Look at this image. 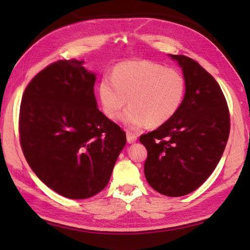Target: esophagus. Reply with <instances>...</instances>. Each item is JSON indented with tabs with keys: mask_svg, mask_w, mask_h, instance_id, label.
<instances>
[{
	"mask_svg": "<svg viewBox=\"0 0 250 250\" xmlns=\"http://www.w3.org/2000/svg\"><path fill=\"white\" fill-rule=\"evenodd\" d=\"M136 139H137L136 134L132 133V132H130V131H126V141H128L129 144H132V143H134L136 141Z\"/></svg>",
	"mask_w": 250,
	"mask_h": 250,
	"instance_id": "34e87169",
	"label": "esophagus"
}]
</instances>
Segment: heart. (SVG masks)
Here are the masks:
<instances>
[{"mask_svg":"<svg viewBox=\"0 0 250 250\" xmlns=\"http://www.w3.org/2000/svg\"><path fill=\"white\" fill-rule=\"evenodd\" d=\"M186 91L182 73L147 60L120 63L98 87L103 113L109 119L118 118L128 102L122 121L133 130L167 124L182 107Z\"/></svg>","mask_w":250,"mask_h":250,"instance_id":"obj_1","label":"heart"}]
</instances>
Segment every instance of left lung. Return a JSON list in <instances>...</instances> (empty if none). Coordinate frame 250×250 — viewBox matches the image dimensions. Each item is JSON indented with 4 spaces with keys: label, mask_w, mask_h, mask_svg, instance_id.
Returning <instances> with one entry per match:
<instances>
[{
    "label": "left lung",
    "mask_w": 250,
    "mask_h": 250,
    "mask_svg": "<svg viewBox=\"0 0 250 250\" xmlns=\"http://www.w3.org/2000/svg\"><path fill=\"white\" fill-rule=\"evenodd\" d=\"M183 67L185 101L167 124L140 137L146 147L144 173L159 193L182 196L198 189L213 173L230 133V114L224 92L198 62L171 55Z\"/></svg>",
    "instance_id": "left-lung-1"
}]
</instances>
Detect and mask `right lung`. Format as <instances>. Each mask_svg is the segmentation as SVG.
Wrapping results in <instances>:
<instances>
[{"label": "right lung", "mask_w": 250, "mask_h": 250, "mask_svg": "<svg viewBox=\"0 0 250 250\" xmlns=\"http://www.w3.org/2000/svg\"><path fill=\"white\" fill-rule=\"evenodd\" d=\"M83 60H59L26 86L19 139L31 168L68 199H87L108 184L126 137L97 107L95 75Z\"/></svg>", "instance_id": "obj_1"}]
</instances>
